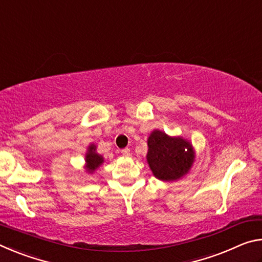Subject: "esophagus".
Returning a JSON list of instances; mask_svg holds the SVG:
<instances>
[{
    "label": "esophagus",
    "mask_w": 262,
    "mask_h": 262,
    "mask_svg": "<svg viewBox=\"0 0 262 262\" xmlns=\"http://www.w3.org/2000/svg\"><path fill=\"white\" fill-rule=\"evenodd\" d=\"M121 154L123 155V156L129 157V156H130V150L128 149V148H125V149H122V150H121Z\"/></svg>",
    "instance_id": "esophagus-1"
}]
</instances>
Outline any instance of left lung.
<instances>
[{
    "mask_svg": "<svg viewBox=\"0 0 262 262\" xmlns=\"http://www.w3.org/2000/svg\"><path fill=\"white\" fill-rule=\"evenodd\" d=\"M147 162L158 180L177 181L188 173L195 162L193 144L183 136L154 129L148 137Z\"/></svg>",
    "mask_w": 262,
    "mask_h": 262,
    "instance_id": "obj_1",
    "label": "left lung"
}]
</instances>
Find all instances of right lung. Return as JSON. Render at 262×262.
Returning <instances> with one entry per match:
<instances>
[{
	"instance_id": "right-lung-1",
	"label": "right lung",
	"mask_w": 262,
	"mask_h": 262,
	"mask_svg": "<svg viewBox=\"0 0 262 262\" xmlns=\"http://www.w3.org/2000/svg\"><path fill=\"white\" fill-rule=\"evenodd\" d=\"M84 170L88 174H94L95 172L104 163V157L97 152V145L95 143H90L86 148L85 158H84Z\"/></svg>"
}]
</instances>
